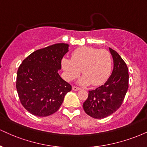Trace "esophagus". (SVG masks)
Wrapping results in <instances>:
<instances>
[{
    "label": "esophagus",
    "mask_w": 147,
    "mask_h": 147,
    "mask_svg": "<svg viewBox=\"0 0 147 147\" xmlns=\"http://www.w3.org/2000/svg\"><path fill=\"white\" fill-rule=\"evenodd\" d=\"M72 88V90H73L77 91V90H79V89H80V88H79V87H77V86H73Z\"/></svg>",
    "instance_id": "34e87169"
}]
</instances>
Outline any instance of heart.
Returning <instances> with one entry per match:
<instances>
[{"label":"heart","mask_w":147,"mask_h":147,"mask_svg":"<svg viewBox=\"0 0 147 147\" xmlns=\"http://www.w3.org/2000/svg\"><path fill=\"white\" fill-rule=\"evenodd\" d=\"M61 66L66 80L72 81L77 78L82 70L84 76L79 80V84L99 86L110 76L112 59L106 50L82 47L72 52L71 59H62Z\"/></svg>","instance_id":"obj_1"}]
</instances>
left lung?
<instances>
[{"label":"left lung","mask_w":147,"mask_h":147,"mask_svg":"<svg viewBox=\"0 0 147 147\" xmlns=\"http://www.w3.org/2000/svg\"><path fill=\"white\" fill-rule=\"evenodd\" d=\"M113 69L108 80L95 90L88 91L83 104L86 113L95 119L111 115L122 105L129 88V69L119 54L109 48Z\"/></svg>","instance_id":"obj_1"}]
</instances>
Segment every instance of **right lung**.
I'll return each instance as SVG.
<instances>
[{
    "label": "right lung",
    "mask_w": 147,
    "mask_h": 147,
    "mask_svg": "<svg viewBox=\"0 0 147 147\" xmlns=\"http://www.w3.org/2000/svg\"><path fill=\"white\" fill-rule=\"evenodd\" d=\"M69 45L57 43L36 50L23 61L17 71L16 90L22 105L38 117L55 113L72 86L60 77L61 59Z\"/></svg>",
    "instance_id": "obj_1"
}]
</instances>
